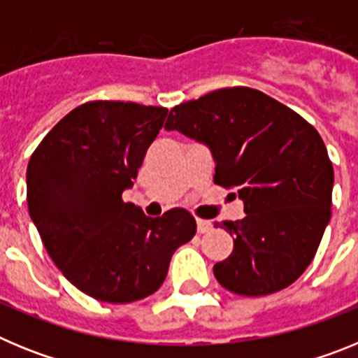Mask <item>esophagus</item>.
<instances>
[{"label": "esophagus", "mask_w": 358, "mask_h": 358, "mask_svg": "<svg viewBox=\"0 0 358 358\" xmlns=\"http://www.w3.org/2000/svg\"><path fill=\"white\" fill-rule=\"evenodd\" d=\"M211 229L210 220H204V218H197V231L199 233H208Z\"/></svg>", "instance_id": "34e87169"}]
</instances>
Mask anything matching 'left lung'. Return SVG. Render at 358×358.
I'll return each instance as SVG.
<instances>
[{"label": "left lung", "instance_id": "1", "mask_svg": "<svg viewBox=\"0 0 358 358\" xmlns=\"http://www.w3.org/2000/svg\"><path fill=\"white\" fill-rule=\"evenodd\" d=\"M166 131L204 143L215 185L235 188L242 220L215 222L233 252L213 267L224 289L267 296L305 273L331 217L334 166L305 118L251 87H224L170 110Z\"/></svg>", "mask_w": 358, "mask_h": 358}]
</instances>
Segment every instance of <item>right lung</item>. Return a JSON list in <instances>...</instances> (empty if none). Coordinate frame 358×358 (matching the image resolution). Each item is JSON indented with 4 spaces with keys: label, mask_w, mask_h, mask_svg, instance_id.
Returning <instances> with one entry per match:
<instances>
[{
    "label": "right lung",
    "mask_w": 358,
    "mask_h": 358,
    "mask_svg": "<svg viewBox=\"0 0 358 358\" xmlns=\"http://www.w3.org/2000/svg\"><path fill=\"white\" fill-rule=\"evenodd\" d=\"M169 109L96 100L44 136L27 169L30 217L53 264L98 301L132 303L163 285L197 224L182 208L150 218L123 202Z\"/></svg>",
    "instance_id": "1"
}]
</instances>
